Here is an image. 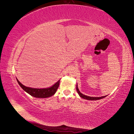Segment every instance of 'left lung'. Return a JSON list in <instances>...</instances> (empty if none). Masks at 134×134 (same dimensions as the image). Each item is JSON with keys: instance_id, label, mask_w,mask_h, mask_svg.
Returning <instances> with one entry per match:
<instances>
[{"instance_id": "obj_1", "label": "left lung", "mask_w": 134, "mask_h": 134, "mask_svg": "<svg viewBox=\"0 0 134 134\" xmlns=\"http://www.w3.org/2000/svg\"><path fill=\"white\" fill-rule=\"evenodd\" d=\"M76 91H77V92L78 93L79 95L80 96V97H82V98H84V99H87V100H98V99H100L102 98H104L106 96H103V97H89V96H87L86 95H84L82 93H80L79 90H78V87H77V85H76Z\"/></svg>"}]
</instances>
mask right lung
Masks as SVG:
<instances>
[{"label":"right lung","mask_w":134,"mask_h":134,"mask_svg":"<svg viewBox=\"0 0 134 134\" xmlns=\"http://www.w3.org/2000/svg\"><path fill=\"white\" fill-rule=\"evenodd\" d=\"M17 82L23 90L26 92L31 96L36 98H47L52 96H53L57 91L59 86L60 80L57 83H56L53 86L48 88L38 89V88H32L30 87H27L19 82V81L17 79Z\"/></svg>","instance_id":"add662e5"}]
</instances>
